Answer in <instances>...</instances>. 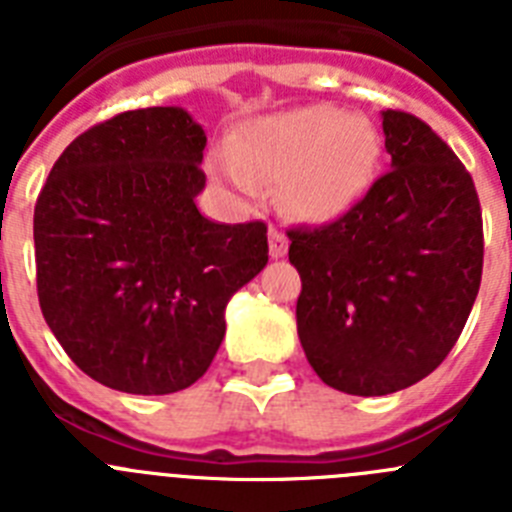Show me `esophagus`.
Wrapping results in <instances>:
<instances>
[{"label":"esophagus","mask_w":512,"mask_h":512,"mask_svg":"<svg viewBox=\"0 0 512 512\" xmlns=\"http://www.w3.org/2000/svg\"><path fill=\"white\" fill-rule=\"evenodd\" d=\"M287 246H289L287 235H284L279 228H269V251H271V256H274V259L284 256V253H287Z\"/></svg>","instance_id":"34e87169"}]
</instances>
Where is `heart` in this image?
Wrapping results in <instances>:
<instances>
[{
	"mask_svg": "<svg viewBox=\"0 0 512 512\" xmlns=\"http://www.w3.org/2000/svg\"><path fill=\"white\" fill-rule=\"evenodd\" d=\"M377 164L379 135L372 122L312 104L251 122L212 169L246 194L284 179V197L297 215L330 220L369 189Z\"/></svg>",
	"mask_w": 512,
	"mask_h": 512,
	"instance_id": "obj_1",
	"label": "heart"
}]
</instances>
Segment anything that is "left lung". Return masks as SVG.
I'll return each mask as SVG.
<instances>
[{
	"mask_svg": "<svg viewBox=\"0 0 512 512\" xmlns=\"http://www.w3.org/2000/svg\"><path fill=\"white\" fill-rule=\"evenodd\" d=\"M392 169L333 223L287 230L302 279L297 333L333 390H405L449 356L485 259L472 176L428 122L382 112Z\"/></svg>",
	"mask_w": 512,
	"mask_h": 512,
	"instance_id": "1",
	"label": "left lung"
}]
</instances>
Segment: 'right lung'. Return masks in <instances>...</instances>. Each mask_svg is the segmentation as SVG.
Instances as JSON below:
<instances>
[{"instance_id": "add662e5", "label": "right lung", "mask_w": 512, "mask_h": 512, "mask_svg": "<svg viewBox=\"0 0 512 512\" xmlns=\"http://www.w3.org/2000/svg\"><path fill=\"white\" fill-rule=\"evenodd\" d=\"M205 130L182 107L97 122L58 156L35 202L43 318L110 390H187L215 359L225 305L269 261L264 220L220 225L194 197Z\"/></svg>"}]
</instances>
